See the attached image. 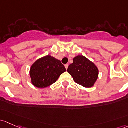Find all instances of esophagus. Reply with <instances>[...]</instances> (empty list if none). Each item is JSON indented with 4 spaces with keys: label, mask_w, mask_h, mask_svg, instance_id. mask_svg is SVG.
Returning <instances> with one entry per match:
<instances>
[{
    "label": "esophagus",
    "mask_w": 128,
    "mask_h": 128,
    "mask_svg": "<svg viewBox=\"0 0 128 128\" xmlns=\"http://www.w3.org/2000/svg\"><path fill=\"white\" fill-rule=\"evenodd\" d=\"M64 66H65V68H66V69H68V64H66V65Z\"/></svg>",
    "instance_id": "34e87169"
}]
</instances>
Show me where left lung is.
Segmentation results:
<instances>
[{"label":"left lung","mask_w":128,"mask_h":128,"mask_svg":"<svg viewBox=\"0 0 128 128\" xmlns=\"http://www.w3.org/2000/svg\"><path fill=\"white\" fill-rule=\"evenodd\" d=\"M68 72L73 77L75 83L85 88L93 86L99 75V70L94 64L81 55L74 58Z\"/></svg>","instance_id":"obj_1"}]
</instances>
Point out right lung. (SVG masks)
<instances>
[{
  "mask_svg": "<svg viewBox=\"0 0 128 128\" xmlns=\"http://www.w3.org/2000/svg\"><path fill=\"white\" fill-rule=\"evenodd\" d=\"M66 71L65 67L60 60L47 55L32 65L30 69L31 82L37 88H46L55 83Z\"/></svg>",
  "mask_w": 128,
  "mask_h": 128,
  "instance_id": "right-lung-1",
  "label": "right lung"
}]
</instances>
